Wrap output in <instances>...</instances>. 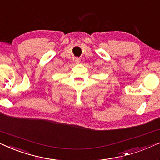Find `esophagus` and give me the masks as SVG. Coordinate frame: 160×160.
Returning a JSON list of instances; mask_svg holds the SVG:
<instances>
[{"mask_svg":"<svg viewBox=\"0 0 160 160\" xmlns=\"http://www.w3.org/2000/svg\"><path fill=\"white\" fill-rule=\"evenodd\" d=\"M75 62L76 63H79L81 62V58H75Z\"/></svg>","mask_w":160,"mask_h":160,"instance_id":"esophagus-1","label":"esophagus"}]
</instances>
